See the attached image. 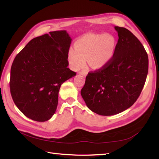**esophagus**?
I'll list each match as a JSON object with an SVG mask.
<instances>
[{
	"label": "esophagus",
	"mask_w": 159,
	"mask_h": 159,
	"mask_svg": "<svg viewBox=\"0 0 159 159\" xmlns=\"http://www.w3.org/2000/svg\"><path fill=\"white\" fill-rule=\"evenodd\" d=\"M79 74H80V75H82L83 76H86L87 74V71H86V70L80 71V72H79Z\"/></svg>",
	"instance_id": "esophagus-1"
}]
</instances>
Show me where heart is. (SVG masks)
Wrapping results in <instances>:
<instances>
[{
  "instance_id": "heart-1",
  "label": "heart",
  "mask_w": 159,
  "mask_h": 159,
  "mask_svg": "<svg viewBox=\"0 0 159 159\" xmlns=\"http://www.w3.org/2000/svg\"><path fill=\"white\" fill-rule=\"evenodd\" d=\"M116 45V39L112 35L87 33L76 40L75 49L69 50V63L74 70H78L85 66L87 58L93 68H102L113 58Z\"/></svg>"
}]
</instances>
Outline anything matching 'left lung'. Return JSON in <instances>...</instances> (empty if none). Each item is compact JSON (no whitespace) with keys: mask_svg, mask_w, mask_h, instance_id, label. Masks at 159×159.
<instances>
[{"mask_svg":"<svg viewBox=\"0 0 159 159\" xmlns=\"http://www.w3.org/2000/svg\"><path fill=\"white\" fill-rule=\"evenodd\" d=\"M118 41L113 58L105 67L89 72L80 91L89 109L100 116L120 113L140 96L148 72V57L129 30L115 26Z\"/></svg>","mask_w":159,"mask_h":159,"instance_id":"left-lung-1","label":"left lung"}]
</instances>
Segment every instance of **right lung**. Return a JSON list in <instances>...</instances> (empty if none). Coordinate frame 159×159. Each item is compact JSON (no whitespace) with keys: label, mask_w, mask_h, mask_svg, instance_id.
I'll list each match as a JSON object with an SVG mask.
<instances>
[{"label":"right lung","mask_w":159,"mask_h":159,"mask_svg":"<svg viewBox=\"0 0 159 159\" xmlns=\"http://www.w3.org/2000/svg\"><path fill=\"white\" fill-rule=\"evenodd\" d=\"M71 42L66 31L50 32L31 39L13 60L10 92L29 119L50 120L57 109L61 85L76 76L67 67Z\"/></svg>","instance_id":"right-lung-1"}]
</instances>
